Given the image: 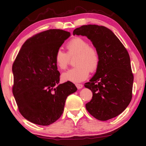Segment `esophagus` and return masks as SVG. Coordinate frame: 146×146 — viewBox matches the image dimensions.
<instances>
[{"mask_svg": "<svg viewBox=\"0 0 146 146\" xmlns=\"http://www.w3.org/2000/svg\"><path fill=\"white\" fill-rule=\"evenodd\" d=\"M76 87L78 88V89H82V88H83V85L82 84H79V83L78 84V83H77V84H76Z\"/></svg>", "mask_w": 146, "mask_h": 146, "instance_id": "1", "label": "esophagus"}]
</instances>
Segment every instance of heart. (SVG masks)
Masks as SVG:
<instances>
[{"label":"heart","instance_id":"obj_1","mask_svg":"<svg viewBox=\"0 0 146 146\" xmlns=\"http://www.w3.org/2000/svg\"><path fill=\"white\" fill-rule=\"evenodd\" d=\"M67 53L57 50L55 55V63L61 70H65L70 63V58L76 56L74 68L62 74L64 82H82L89 77L90 71L94 72L100 65V56L96 48L89 46L87 40L82 37H74L67 44Z\"/></svg>","mask_w":146,"mask_h":146}]
</instances>
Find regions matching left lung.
Listing matches in <instances>:
<instances>
[{"label":"left lung","mask_w":146,"mask_h":146,"mask_svg":"<svg viewBox=\"0 0 146 146\" xmlns=\"http://www.w3.org/2000/svg\"><path fill=\"white\" fill-rule=\"evenodd\" d=\"M73 35L87 37L100 56L98 68L85 84L92 92L86 109L101 121L118 116L132 99L134 77L128 52L114 33L105 26L83 25L76 28Z\"/></svg>","instance_id":"1"}]
</instances>
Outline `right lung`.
Segmentation results:
<instances>
[{"mask_svg": "<svg viewBox=\"0 0 146 146\" xmlns=\"http://www.w3.org/2000/svg\"><path fill=\"white\" fill-rule=\"evenodd\" d=\"M70 32L44 31L26 40L13 64V94L19 111L33 123L48 125L60 118L68 95L77 88L70 82L59 84L55 55Z\"/></svg>", "mask_w": 146, "mask_h": 146, "instance_id": "add662e5", "label": "right lung"}]
</instances>
